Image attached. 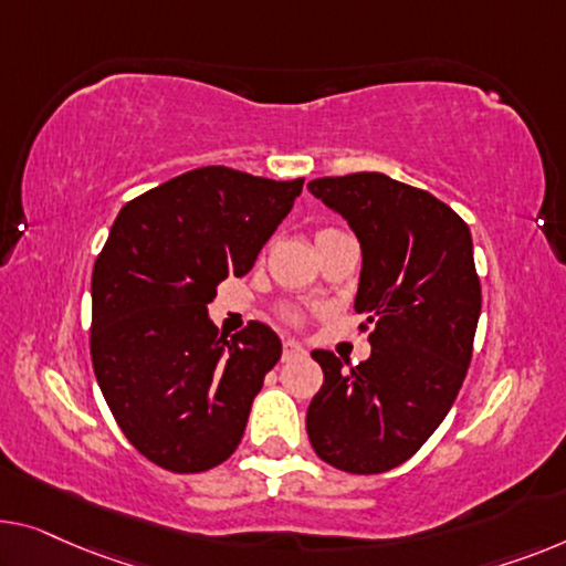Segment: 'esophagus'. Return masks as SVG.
<instances>
[{"label":"esophagus","mask_w":566,"mask_h":566,"mask_svg":"<svg viewBox=\"0 0 566 566\" xmlns=\"http://www.w3.org/2000/svg\"><path fill=\"white\" fill-rule=\"evenodd\" d=\"M300 356H305V348H302L300 343H294V340L282 343V360H292V358H300Z\"/></svg>","instance_id":"esophagus-1"}]
</instances>
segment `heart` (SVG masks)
<instances>
[{
  "instance_id": "heart-1",
  "label": "heart",
  "mask_w": 566,
  "mask_h": 566,
  "mask_svg": "<svg viewBox=\"0 0 566 566\" xmlns=\"http://www.w3.org/2000/svg\"><path fill=\"white\" fill-rule=\"evenodd\" d=\"M323 231H327V229H323ZM317 233H319V231H317ZM282 317H284L290 325H300V323H302V312H297V310H282Z\"/></svg>"
}]
</instances>
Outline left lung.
I'll list each match as a JSON object with an SVG mask.
<instances>
[{"label":"left lung","instance_id":"left-lung-1","mask_svg":"<svg viewBox=\"0 0 566 566\" xmlns=\"http://www.w3.org/2000/svg\"><path fill=\"white\" fill-rule=\"evenodd\" d=\"M307 190L358 235L356 312L370 331V358L356 368L312 353L325 381L307 437L327 465L378 475L429 440L465 381L480 315L470 229L432 192L381 172L317 177Z\"/></svg>","mask_w":566,"mask_h":566}]
</instances>
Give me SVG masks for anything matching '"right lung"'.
I'll return each mask as SVG.
<instances>
[{"label": "right lung", "instance_id": "right-lung-1", "mask_svg": "<svg viewBox=\"0 0 566 566\" xmlns=\"http://www.w3.org/2000/svg\"><path fill=\"white\" fill-rule=\"evenodd\" d=\"M302 182L210 165L116 216L91 280V360L116 424L155 465L206 472L239 447L282 343L264 323L226 340L208 305L251 272Z\"/></svg>", "mask_w": 566, "mask_h": 566}]
</instances>
